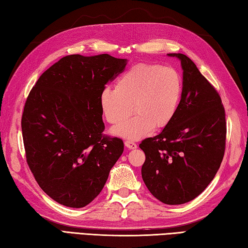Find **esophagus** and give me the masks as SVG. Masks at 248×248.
Segmentation results:
<instances>
[{
	"instance_id": "34e87169",
	"label": "esophagus",
	"mask_w": 248,
	"mask_h": 248,
	"mask_svg": "<svg viewBox=\"0 0 248 248\" xmlns=\"http://www.w3.org/2000/svg\"><path fill=\"white\" fill-rule=\"evenodd\" d=\"M125 146L127 147L128 149H136L137 148V144L135 143L134 141H130V140H126Z\"/></svg>"
}]
</instances>
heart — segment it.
Segmentation results:
<instances>
[{
	"label": "heart",
	"instance_id": "obj_1",
	"mask_svg": "<svg viewBox=\"0 0 248 248\" xmlns=\"http://www.w3.org/2000/svg\"><path fill=\"white\" fill-rule=\"evenodd\" d=\"M184 80L174 67L140 62L129 68L115 84L100 93L102 114L112 125H119L131 114L137 115L113 129L116 136L137 140L153 128L170 124L178 110Z\"/></svg>",
	"mask_w": 248,
	"mask_h": 248
}]
</instances>
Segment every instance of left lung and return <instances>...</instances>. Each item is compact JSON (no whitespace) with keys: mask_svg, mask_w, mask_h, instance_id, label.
Wrapping results in <instances>:
<instances>
[{"mask_svg":"<svg viewBox=\"0 0 248 248\" xmlns=\"http://www.w3.org/2000/svg\"><path fill=\"white\" fill-rule=\"evenodd\" d=\"M184 90L170 124L139 144L146 161L143 182L154 198L167 205L190 202L206 189L226 150V112L218 94L195 63L184 54Z\"/></svg>","mask_w":248,"mask_h":248,"instance_id":"left-lung-1","label":"left lung"}]
</instances>
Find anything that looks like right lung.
<instances>
[{"label": "right lung", "mask_w": 248, "mask_h": 248, "mask_svg": "<svg viewBox=\"0 0 248 248\" xmlns=\"http://www.w3.org/2000/svg\"><path fill=\"white\" fill-rule=\"evenodd\" d=\"M126 59L69 55L39 78L21 118L27 163L44 192L64 206L90 204L124 150L102 134L101 91L124 71Z\"/></svg>", "instance_id": "add662e5"}]
</instances>
